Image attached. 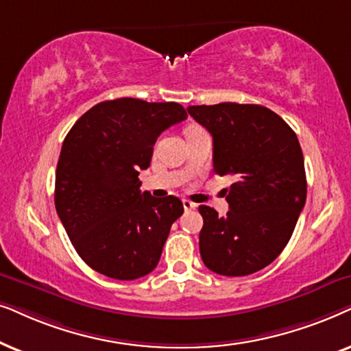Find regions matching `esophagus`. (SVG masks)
Instances as JSON below:
<instances>
[{
	"instance_id": "esophagus-1",
	"label": "esophagus",
	"mask_w": 351,
	"mask_h": 351,
	"mask_svg": "<svg viewBox=\"0 0 351 351\" xmlns=\"http://www.w3.org/2000/svg\"><path fill=\"white\" fill-rule=\"evenodd\" d=\"M183 207H184V210H193V208L197 207V205H195L194 202H191V200H188V199H184L183 200Z\"/></svg>"
}]
</instances>
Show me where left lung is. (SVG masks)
I'll return each instance as SVG.
<instances>
[{
	"label": "left lung",
	"instance_id": "8db88e82",
	"mask_svg": "<svg viewBox=\"0 0 351 351\" xmlns=\"http://www.w3.org/2000/svg\"><path fill=\"white\" fill-rule=\"evenodd\" d=\"M189 115L213 138V171L234 176L226 189L230 212L200 205L199 249L221 276H247L278 258L305 207L306 175L293 130L268 107L221 102L189 106Z\"/></svg>",
	"mask_w": 351,
	"mask_h": 351
}]
</instances>
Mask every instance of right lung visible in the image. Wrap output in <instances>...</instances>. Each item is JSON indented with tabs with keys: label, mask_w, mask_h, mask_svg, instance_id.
Returning a JSON list of instances; mask_svg holds the SVG:
<instances>
[{
	"label": "right lung",
	"mask_w": 351,
	"mask_h": 351,
	"mask_svg": "<svg viewBox=\"0 0 351 351\" xmlns=\"http://www.w3.org/2000/svg\"><path fill=\"white\" fill-rule=\"evenodd\" d=\"M178 102L104 101L75 121L56 168L54 204L77 254L97 273L143 278L160 260L171 224L183 215L175 195L141 193L162 132L186 120Z\"/></svg>",
	"instance_id": "add662e5"
}]
</instances>
